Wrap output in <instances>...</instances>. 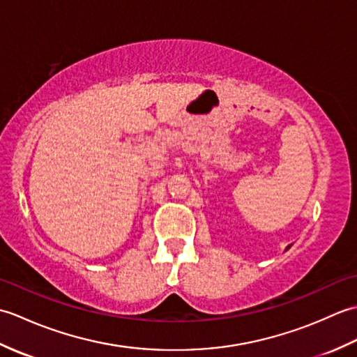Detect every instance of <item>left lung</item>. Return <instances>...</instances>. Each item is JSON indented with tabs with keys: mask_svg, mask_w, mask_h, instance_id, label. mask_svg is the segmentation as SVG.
Masks as SVG:
<instances>
[{
	"mask_svg": "<svg viewBox=\"0 0 357 357\" xmlns=\"http://www.w3.org/2000/svg\"><path fill=\"white\" fill-rule=\"evenodd\" d=\"M288 248H290V245H288V247H287V250H288Z\"/></svg>",
	"mask_w": 357,
	"mask_h": 357,
	"instance_id": "1",
	"label": "left lung"
}]
</instances>
